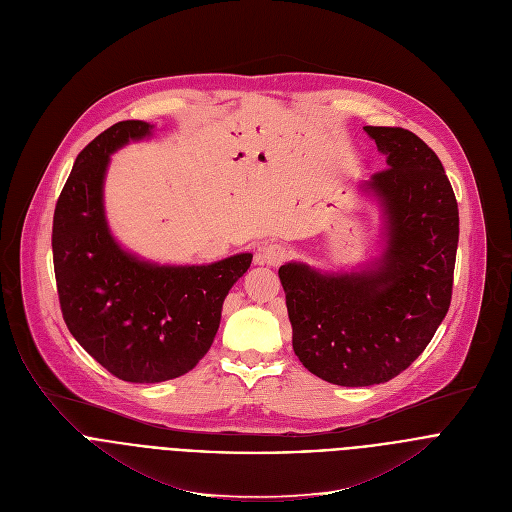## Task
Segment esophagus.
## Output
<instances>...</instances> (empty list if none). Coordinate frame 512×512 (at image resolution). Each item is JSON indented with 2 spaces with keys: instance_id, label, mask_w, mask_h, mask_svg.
<instances>
[{
  "instance_id": "obj_1",
  "label": "esophagus",
  "mask_w": 512,
  "mask_h": 512,
  "mask_svg": "<svg viewBox=\"0 0 512 512\" xmlns=\"http://www.w3.org/2000/svg\"><path fill=\"white\" fill-rule=\"evenodd\" d=\"M288 257H290V251H288L284 245L271 243V245L261 247V249L255 253V263H257V265L278 267V265H282Z\"/></svg>"
}]
</instances>
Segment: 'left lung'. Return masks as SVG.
Segmentation results:
<instances>
[{
    "label": "left lung",
    "mask_w": 512,
    "mask_h": 512,
    "mask_svg": "<svg viewBox=\"0 0 512 512\" xmlns=\"http://www.w3.org/2000/svg\"><path fill=\"white\" fill-rule=\"evenodd\" d=\"M364 131L387 168L362 183L383 212L385 249L362 271L280 267L292 348L306 370L342 387L387 383L430 344L445 319L459 243V210L438 156L403 127Z\"/></svg>",
    "instance_id": "left-lung-1"
}]
</instances>
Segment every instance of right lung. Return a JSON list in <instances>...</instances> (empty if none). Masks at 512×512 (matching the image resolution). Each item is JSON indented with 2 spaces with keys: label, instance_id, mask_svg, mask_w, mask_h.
I'll list each match as a JSON object with an SVG mask.
<instances>
[{
  "label": "right lung",
  "instance_id": "add662e5",
  "mask_svg": "<svg viewBox=\"0 0 512 512\" xmlns=\"http://www.w3.org/2000/svg\"><path fill=\"white\" fill-rule=\"evenodd\" d=\"M152 129L121 121L94 138L78 154L53 216L63 321L98 364L127 383L177 379L206 356L224 298L253 261L238 253L210 265H158L115 241L102 203L109 160Z\"/></svg>",
  "mask_w": 512,
  "mask_h": 512
}]
</instances>
